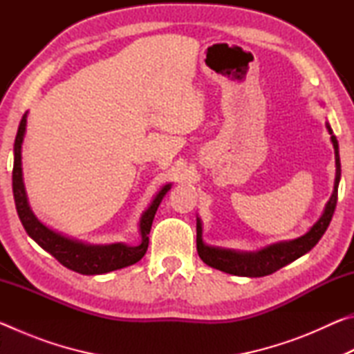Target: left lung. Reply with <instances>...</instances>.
Returning <instances> with one entry per match:
<instances>
[{"mask_svg":"<svg viewBox=\"0 0 354 354\" xmlns=\"http://www.w3.org/2000/svg\"><path fill=\"white\" fill-rule=\"evenodd\" d=\"M326 129L331 134V142L334 147L335 158V179L334 190L331 198L328 200L320 218L310 226L306 234L299 236L293 241H283L272 245H267L257 251H236L227 248H218L206 245L203 241V223L200 217H196V251L201 261L207 263L209 267L217 268L220 272L236 274V277H248L259 278L272 274L287 263L293 262L303 254L313 250L322 236L328 230L329 221L333 218L335 205H337V187L340 181V156H339V142L333 134V129L326 122Z\"/></svg>","mask_w":354,"mask_h":354,"instance_id":"1","label":"left lung"}]
</instances>
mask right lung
<instances>
[{
  "label": "right lung",
  "mask_w": 354,
  "mask_h": 354,
  "mask_svg": "<svg viewBox=\"0 0 354 354\" xmlns=\"http://www.w3.org/2000/svg\"><path fill=\"white\" fill-rule=\"evenodd\" d=\"M28 112L21 117L19 131H17L15 143H14V170H12V190H14V200L17 214H19L23 227H25L28 236L39 245V247L48 251L51 256L62 263L64 267L81 274H103L109 273L118 268H124L133 263L139 262L145 256L148 250V234L151 230L153 218L160 201L167 192L171 189V184H165L160 187L158 194L154 195L153 201L143 211L139 231L142 241L137 247H131L127 243H111V245H91L81 241H75L67 236L61 234L35 217L31 206H29L25 183H23V169H21V145L26 134Z\"/></svg>",
  "instance_id": "right-lung-1"
}]
</instances>
